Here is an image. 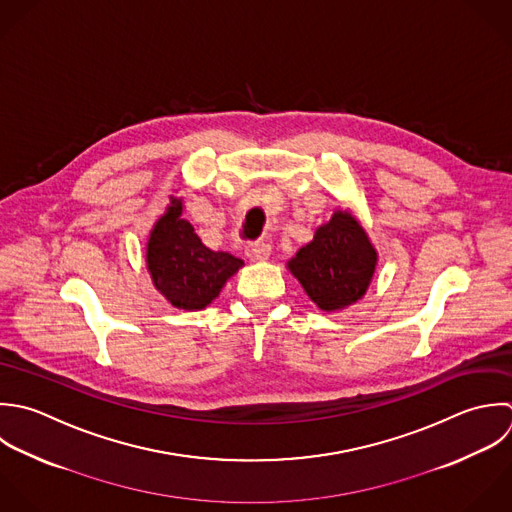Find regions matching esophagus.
<instances>
[{"label":"esophagus","instance_id":"obj_1","mask_svg":"<svg viewBox=\"0 0 512 512\" xmlns=\"http://www.w3.org/2000/svg\"><path fill=\"white\" fill-rule=\"evenodd\" d=\"M269 251H271L269 243H265V241H261V239L251 241V243H247V247H245V255H247L251 261H265V259L269 257Z\"/></svg>","mask_w":512,"mask_h":512}]
</instances>
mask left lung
I'll use <instances>...</instances> for the list:
<instances>
[{
  "mask_svg": "<svg viewBox=\"0 0 512 512\" xmlns=\"http://www.w3.org/2000/svg\"><path fill=\"white\" fill-rule=\"evenodd\" d=\"M375 265L377 253L367 233L347 211H337L289 261L291 273L323 311H337L359 301L371 283Z\"/></svg>",
  "mask_w": 512,
  "mask_h": 512,
  "instance_id": "obj_1",
  "label": "left lung"
}]
</instances>
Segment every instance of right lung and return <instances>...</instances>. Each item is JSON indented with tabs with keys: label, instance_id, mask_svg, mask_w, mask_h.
Segmentation results:
<instances>
[{
	"label": "right lung",
	"instance_id": "obj_1",
	"mask_svg": "<svg viewBox=\"0 0 512 512\" xmlns=\"http://www.w3.org/2000/svg\"><path fill=\"white\" fill-rule=\"evenodd\" d=\"M243 265L231 253L211 251L191 223L181 219V199L171 197L147 243V269L155 287L177 309H203Z\"/></svg>",
	"mask_w": 512,
	"mask_h": 512
}]
</instances>
